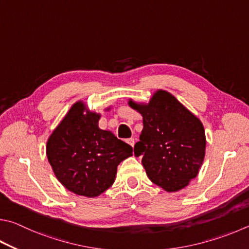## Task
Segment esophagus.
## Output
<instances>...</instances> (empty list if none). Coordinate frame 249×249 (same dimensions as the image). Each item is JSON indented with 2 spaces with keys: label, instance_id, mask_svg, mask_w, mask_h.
<instances>
[{
  "label": "esophagus",
  "instance_id": "esophagus-1",
  "mask_svg": "<svg viewBox=\"0 0 249 249\" xmlns=\"http://www.w3.org/2000/svg\"><path fill=\"white\" fill-rule=\"evenodd\" d=\"M126 142H127V143L130 144V146H132V147L135 146V139L134 138H129V139L126 140Z\"/></svg>",
  "mask_w": 249,
  "mask_h": 249
}]
</instances>
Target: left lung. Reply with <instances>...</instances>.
<instances>
[{"mask_svg": "<svg viewBox=\"0 0 249 249\" xmlns=\"http://www.w3.org/2000/svg\"><path fill=\"white\" fill-rule=\"evenodd\" d=\"M142 116L143 128L134 147L152 183L173 193L186 187L205 159L206 135L201 121L173 94L159 89L148 103L128 100Z\"/></svg>", "mask_w": 249, "mask_h": 249, "instance_id": "left-lung-1", "label": "left lung"}]
</instances>
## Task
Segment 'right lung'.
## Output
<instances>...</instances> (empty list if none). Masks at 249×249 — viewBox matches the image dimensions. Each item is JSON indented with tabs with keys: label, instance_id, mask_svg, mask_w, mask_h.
Masks as SVG:
<instances>
[{
	"label": "right lung",
	"instance_id": "obj_1",
	"mask_svg": "<svg viewBox=\"0 0 249 249\" xmlns=\"http://www.w3.org/2000/svg\"><path fill=\"white\" fill-rule=\"evenodd\" d=\"M100 117L84 101L75 102L47 142L48 161L54 174L76 195H101L114 183L117 165L133 156L129 144L111 130L99 128Z\"/></svg>",
	"mask_w": 249,
	"mask_h": 249
}]
</instances>
